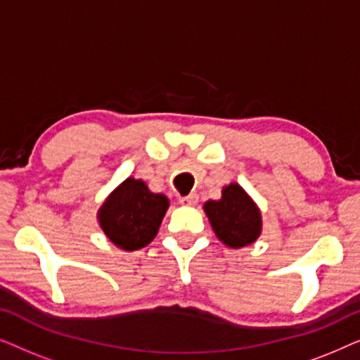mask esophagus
<instances>
[{
	"instance_id": "1",
	"label": "esophagus",
	"mask_w": 360,
	"mask_h": 360,
	"mask_svg": "<svg viewBox=\"0 0 360 360\" xmlns=\"http://www.w3.org/2000/svg\"><path fill=\"white\" fill-rule=\"evenodd\" d=\"M179 201H180L181 205H185V206H193V205L198 203V195L190 193V195H186V196H180Z\"/></svg>"
}]
</instances>
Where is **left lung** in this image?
<instances>
[{"instance_id":"left-lung-1","label":"left lung","mask_w":360,"mask_h":360,"mask_svg":"<svg viewBox=\"0 0 360 360\" xmlns=\"http://www.w3.org/2000/svg\"><path fill=\"white\" fill-rule=\"evenodd\" d=\"M205 211L216 236L229 248H244L259 238L262 228L259 208L239 185L226 186L218 201H206Z\"/></svg>"}]
</instances>
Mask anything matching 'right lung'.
Masks as SVG:
<instances>
[{
    "mask_svg": "<svg viewBox=\"0 0 360 360\" xmlns=\"http://www.w3.org/2000/svg\"><path fill=\"white\" fill-rule=\"evenodd\" d=\"M169 208L164 195L150 193L142 180L127 179L100 210V224L117 248L137 250L155 238Z\"/></svg>",
    "mask_w": 360,
    "mask_h": 360,
    "instance_id": "1",
    "label": "right lung"
}]
</instances>
